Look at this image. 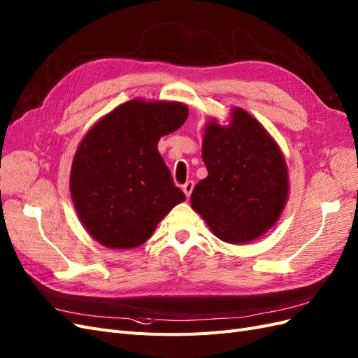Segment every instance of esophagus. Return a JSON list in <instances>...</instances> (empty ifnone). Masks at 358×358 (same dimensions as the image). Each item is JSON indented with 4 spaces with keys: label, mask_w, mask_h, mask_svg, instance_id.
Returning a JSON list of instances; mask_svg holds the SVG:
<instances>
[{
    "label": "esophagus",
    "mask_w": 358,
    "mask_h": 358,
    "mask_svg": "<svg viewBox=\"0 0 358 358\" xmlns=\"http://www.w3.org/2000/svg\"><path fill=\"white\" fill-rule=\"evenodd\" d=\"M193 186H195V182L193 181H187L185 186H182V192H185V195L189 198L192 195V190H193Z\"/></svg>",
    "instance_id": "34e87169"
}]
</instances>
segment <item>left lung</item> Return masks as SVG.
<instances>
[{"instance_id":"obj_1","label":"left lung","mask_w":358,"mask_h":358,"mask_svg":"<svg viewBox=\"0 0 358 358\" xmlns=\"http://www.w3.org/2000/svg\"><path fill=\"white\" fill-rule=\"evenodd\" d=\"M202 160L208 176L190 206L224 243L244 244L274 227L289 196V173L278 142L261 122L232 108L229 124L203 126Z\"/></svg>"}]
</instances>
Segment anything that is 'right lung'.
<instances>
[{
    "instance_id": "obj_1",
    "label": "right lung",
    "mask_w": 358,
    "mask_h": 358,
    "mask_svg": "<svg viewBox=\"0 0 358 358\" xmlns=\"http://www.w3.org/2000/svg\"><path fill=\"white\" fill-rule=\"evenodd\" d=\"M187 115L181 101L134 99L101 117L79 142L70 195L83 227L101 246H141L186 199L173 186L157 144Z\"/></svg>"
}]
</instances>
